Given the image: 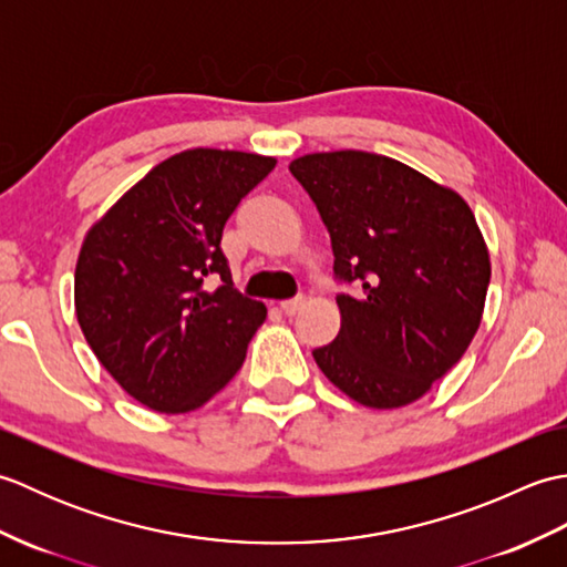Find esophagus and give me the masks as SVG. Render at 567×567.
<instances>
[{
	"mask_svg": "<svg viewBox=\"0 0 567 567\" xmlns=\"http://www.w3.org/2000/svg\"><path fill=\"white\" fill-rule=\"evenodd\" d=\"M305 307V297H295V299H285V302L280 305V309H282V315H287V317H295L299 309Z\"/></svg>",
	"mask_w": 567,
	"mask_h": 567,
	"instance_id": "obj_1",
	"label": "esophagus"
}]
</instances>
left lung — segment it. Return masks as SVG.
<instances>
[{
    "instance_id": "left-lung-1",
    "label": "left lung",
    "mask_w": 567,
    "mask_h": 567,
    "mask_svg": "<svg viewBox=\"0 0 567 567\" xmlns=\"http://www.w3.org/2000/svg\"><path fill=\"white\" fill-rule=\"evenodd\" d=\"M290 173L329 228L336 280L358 287L336 297L341 331L315 348L317 365L363 406L419 400L483 319L489 252L473 212L457 192L378 153H311Z\"/></svg>"
}]
</instances>
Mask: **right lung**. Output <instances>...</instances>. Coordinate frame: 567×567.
I'll use <instances>...</instances> for the list:
<instances>
[{
	"mask_svg": "<svg viewBox=\"0 0 567 567\" xmlns=\"http://www.w3.org/2000/svg\"><path fill=\"white\" fill-rule=\"evenodd\" d=\"M275 158L192 148L155 165L90 228L75 268L80 329L136 402L185 414L244 365L262 302L240 295L221 250L238 202ZM223 277L214 293L206 277Z\"/></svg>",
	"mask_w": 567,
	"mask_h": 567,
	"instance_id": "obj_1",
	"label": "right lung"
}]
</instances>
